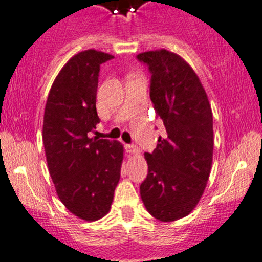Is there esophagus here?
Returning <instances> with one entry per match:
<instances>
[{
    "mask_svg": "<svg viewBox=\"0 0 262 262\" xmlns=\"http://www.w3.org/2000/svg\"><path fill=\"white\" fill-rule=\"evenodd\" d=\"M126 151L130 152V154H139L140 149L135 144H127L126 145Z\"/></svg>",
    "mask_w": 262,
    "mask_h": 262,
    "instance_id": "1",
    "label": "esophagus"
}]
</instances>
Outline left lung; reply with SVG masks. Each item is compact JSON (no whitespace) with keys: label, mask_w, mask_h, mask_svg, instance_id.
Returning <instances> with one entry per match:
<instances>
[{"label":"left lung","mask_w":262,"mask_h":262,"mask_svg":"<svg viewBox=\"0 0 262 262\" xmlns=\"http://www.w3.org/2000/svg\"><path fill=\"white\" fill-rule=\"evenodd\" d=\"M149 66L150 99L164 123L152 152H145L146 180L140 195L146 210L160 222L188 215L203 196L213 164V113L205 89L192 67L167 51L137 54Z\"/></svg>","instance_id":"obj_1"}]
</instances>
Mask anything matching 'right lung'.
<instances>
[{
	"label": "right lung",
	"mask_w": 262,
	"mask_h": 262,
	"mask_svg": "<svg viewBox=\"0 0 262 262\" xmlns=\"http://www.w3.org/2000/svg\"><path fill=\"white\" fill-rule=\"evenodd\" d=\"M112 58L95 49L71 57L54 79L44 111L43 144L56 192L70 213L86 222L108 214L121 177L122 144L90 137L99 123L100 64Z\"/></svg>",
	"instance_id": "right-lung-1"
}]
</instances>
